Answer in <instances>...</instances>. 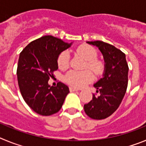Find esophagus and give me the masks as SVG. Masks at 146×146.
Wrapping results in <instances>:
<instances>
[{
  "label": "esophagus",
  "instance_id": "1",
  "mask_svg": "<svg viewBox=\"0 0 146 146\" xmlns=\"http://www.w3.org/2000/svg\"><path fill=\"white\" fill-rule=\"evenodd\" d=\"M69 90H70L71 92H74V91H78V89L74 88H72V87L69 88Z\"/></svg>",
  "mask_w": 146,
  "mask_h": 146
}]
</instances>
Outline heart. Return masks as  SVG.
Here are the masks:
<instances>
[{"label":"heart","instance_id":"b5f03b06","mask_svg":"<svg viewBox=\"0 0 146 146\" xmlns=\"http://www.w3.org/2000/svg\"><path fill=\"white\" fill-rule=\"evenodd\" d=\"M76 52L80 56L86 60V66L96 74H99L102 71L103 65L101 61L96 60L97 51L93 47L88 44H82L77 47ZM69 54L67 51H64L58 58V65L62 69L69 66ZM94 80V76L91 72L86 70L82 72L72 70L64 77L66 83L75 88H82Z\"/></svg>","mask_w":146,"mask_h":146}]
</instances>
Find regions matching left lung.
I'll list each match as a JSON object with an SVG mask.
<instances>
[{"label": "left lung", "mask_w": 146, "mask_h": 146, "mask_svg": "<svg viewBox=\"0 0 146 146\" xmlns=\"http://www.w3.org/2000/svg\"><path fill=\"white\" fill-rule=\"evenodd\" d=\"M87 43L100 50L104 58V69L102 77L94 85L100 95L97 96L94 94L92 100L84 105V110L93 119H104L118 109L126 94L128 64L126 55L113 45L102 41Z\"/></svg>", "instance_id": "obj_1"}]
</instances>
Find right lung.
I'll list each match as a JSON object with an SVG mask.
<instances>
[{"label": "right lung", "instance_id": "add662e5", "mask_svg": "<svg viewBox=\"0 0 146 146\" xmlns=\"http://www.w3.org/2000/svg\"><path fill=\"white\" fill-rule=\"evenodd\" d=\"M72 44L44 36L28 44L20 52L17 70L18 85L25 102L38 114L47 116L58 113L69 93V87L64 83L50 86L48 80L58 69L59 55Z\"/></svg>", "mask_w": 146, "mask_h": 146}]
</instances>
